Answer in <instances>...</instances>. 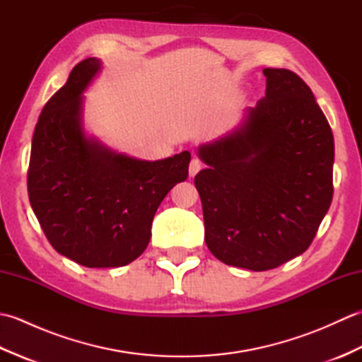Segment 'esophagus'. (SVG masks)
I'll list each match as a JSON object with an SVG mask.
<instances>
[{
	"instance_id": "obj_1",
	"label": "esophagus",
	"mask_w": 362,
	"mask_h": 362,
	"mask_svg": "<svg viewBox=\"0 0 362 362\" xmlns=\"http://www.w3.org/2000/svg\"><path fill=\"white\" fill-rule=\"evenodd\" d=\"M201 169H202V161L201 160H197V158L191 160V163H189V175L191 177H194L199 171H201Z\"/></svg>"
}]
</instances>
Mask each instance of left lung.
Here are the masks:
<instances>
[{
	"instance_id": "obj_1",
	"label": "left lung",
	"mask_w": 362,
	"mask_h": 362,
	"mask_svg": "<svg viewBox=\"0 0 362 362\" xmlns=\"http://www.w3.org/2000/svg\"><path fill=\"white\" fill-rule=\"evenodd\" d=\"M241 127L199 148L205 243L228 266L269 271L310 247L333 199V132L294 71L266 68Z\"/></svg>"
}]
</instances>
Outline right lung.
<instances>
[{
    "label": "right lung",
    "mask_w": 362,
    "mask_h": 362,
    "mask_svg": "<svg viewBox=\"0 0 362 362\" xmlns=\"http://www.w3.org/2000/svg\"><path fill=\"white\" fill-rule=\"evenodd\" d=\"M99 68L95 57L82 60L45 104L33 136L28 194L60 255L86 267H119L148 247L158 205L187 180L191 153L143 161L88 140L82 91Z\"/></svg>",
    "instance_id": "1"
}]
</instances>
